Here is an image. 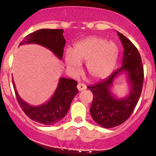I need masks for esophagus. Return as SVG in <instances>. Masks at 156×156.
Here are the masks:
<instances>
[{
	"mask_svg": "<svg viewBox=\"0 0 156 156\" xmlns=\"http://www.w3.org/2000/svg\"><path fill=\"white\" fill-rule=\"evenodd\" d=\"M77 88H78V90H79L80 91H81V90H86L87 87L86 85L83 84V83H78V85H77Z\"/></svg>",
	"mask_w": 156,
	"mask_h": 156,
	"instance_id": "obj_1",
	"label": "esophagus"
}]
</instances>
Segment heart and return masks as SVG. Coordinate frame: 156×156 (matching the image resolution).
<instances>
[{"instance_id": "obj_1", "label": "heart", "mask_w": 156, "mask_h": 156, "mask_svg": "<svg viewBox=\"0 0 156 156\" xmlns=\"http://www.w3.org/2000/svg\"><path fill=\"white\" fill-rule=\"evenodd\" d=\"M119 50L112 41L104 38L90 37L77 42L65 53L64 60L68 69L74 75L81 70L80 63H86V70L93 80L104 79L115 68Z\"/></svg>"}]
</instances>
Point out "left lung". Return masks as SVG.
Instances as JSON below:
<instances>
[{
    "mask_svg": "<svg viewBox=\"0 0 156 156\" xmlns=\"http://www.w3.org/2000/svg\"><path fill=\"white\" fill-rule=\"evenodd\" d=\"M124 49L122 66L111 76L88 87L94 94L90 115L98 124L105 128L121 125L130 116L138 102L144 81V69L140 54L133 43L117 31ZM122 73L127 74L130 93L119 99L111 92L114 80Z\"/></svg>",
    "mask_w": 156,
    "mask_h": 156,
    "instance_id": "obj_1",
    "label": "left lung"
}]
</instances>
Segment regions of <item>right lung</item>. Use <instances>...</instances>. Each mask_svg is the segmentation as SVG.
Returning a JSON list of instances; mask_svg holds the SVG:
<instances>
[{
  "label": "right lung",
  "mask_w": 156,
  "mask_h": 156,
  "mask_svg": "<svg viewBox=\"0 0 156 156\" xmlns=\"http://www.w3.org/2000/svg\"><path fill=\"white\" fill-rule=\"evenodd\" d=\"M63 30L42 29L29 34L19 44V46L37 44L48 48L60 60L62 59L66 40ZM16 98L25 114L32 120L44 125H54L66 116L69 109L72 101L78 93L77 82L74 80L61 77L55 91L47 102L37 106L30 105L18 94L12 79Z\"/></svg>",
  "instance_id": "add662e5"
}]
</instances>
